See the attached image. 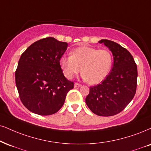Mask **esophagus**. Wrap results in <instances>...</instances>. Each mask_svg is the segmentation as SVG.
Segmentation results:
<instances>
[{"mask_svg":"<svg viewBox=\"0 0 151 151\" xmlns=\"http://www.w3.org/2000/svg\"><path fill=\"white\" fill-rule=\"evenodd\" d=\"M81 87V84H79V83H76L75 84H74V87Z\"/></svg>","mask_w":151,"mask_h":151,"instance_id":"obj_1","label":"esophagus"}]
</instances>
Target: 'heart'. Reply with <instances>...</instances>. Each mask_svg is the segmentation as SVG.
I'll return each instance as SVG.
<instances>
[{
    "instance_id": "obj_1",
    "label": "heart",
    "mask_w": 151,
    "mask_h": 151,
    "mask_svg": "<svg viewBox=\"0 0 151 151\" xmlns=\"http://www.w3.org/2000/svg\"><path fill=\"white\" fill-rule=\"evenodd\" d=\"M59 64L67 78H72L81 70L83 78L90 84H98L111 71L113 57L107 50L82 46L73 50L71 57H61Z\"/></svg>"
}]
</instances>
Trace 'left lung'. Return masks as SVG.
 <instances>
[{"instance_id": "1", "label": "left lung", "mask_w": 151, "mask_h": 151, "mask_svg": "<svg viewBox=\"0 0 151 151\" xmlns=\"http://www.w3.org/2000/svg\"><path fill=\"white\" fill-rule=\"evenodd\" d=\"M99 42L112 52L113 66L101 84L90 87L85 102L94 114L112 116L121 112L134 96L137 67L129 52L120 45L106 39Z\"/></svg>"}]
</instances>
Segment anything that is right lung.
Listing matches in <instances>:
<instances>
[{
  "label": "right lung",
  "instance_id": "obj_1",
  "mask_svg": "<svg viewBox=\"0 0 151 151\" xmlns=\"http://www.w3.org/2000/svg\"><path fill=\"white\" fill-rule=\"evenodd\" d=\"M67 47L66 42L48 37L33 42L22 55L15 83L22 104L31 112L40 115L57 113L73 88L59 64Z\"/></svg>",
  "mask_w": 151,
  "mask_h": 151
}]
</instances>
